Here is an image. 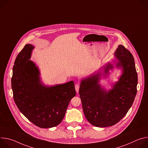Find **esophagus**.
Returning <instances> with one entry per match:
<instances>
[{"label": "esophagus", "instance_id": "obj_1", "mask_svg": "<svg viewBox=\"0 0 148 148\" xmlns=\"http://www.w3.org/2000/svg\"><path fill=\"white\" fill-rule=\"evenodd\" d=\"M75 91L76 92L78 93L79 92V84H76L75 85Z\"/></svg>", "mask_w": 148, "mask_h": 148}]
</instances>
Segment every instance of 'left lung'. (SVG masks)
Listing matches in <instances>:
<instances>
[{
  "mask_svg": "<svg viewBox=\"0 0 148 148\" xmlns=\"http://www.w3.org/2000/svg\"><path fill=\"white\" fill-rule=\"evenodd\" d=\"M114 54V65L121 70V74L111 84V89L102 87L99 81L102 77L109 76V71L114 67L111 62L81 80L79 94L84 114L97 127H107L118 123L131 107L137 92L138 74L133 56L122 45L118 46Z\"/></svg>",
  "mask_w": 148,
  "mask_h": 148,
  "instance_id": "1",
  "label": "left lung"
}]
</instances>
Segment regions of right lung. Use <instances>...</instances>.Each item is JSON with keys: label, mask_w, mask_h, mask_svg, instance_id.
Segmentation results:
<instances>
[{"label": "right lung", "mask_w": 148, "mask_h": 148, "mask_svg": "<svg viewBox=\"0 0 148 148\" xmlns=\"http://www.w3.org/2000/svg\"><path fill=\"white\" fill-rule=\"evenodd\" d=\"M34 46L26 45L13 68L12 88L20 111L41 128L58 125L64 117L71 99L76 95L74 82L46 86L36 63L30 60Z\"/></svg>", "instance_id": "right-lung-1"}]
</instances>
